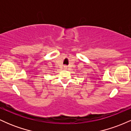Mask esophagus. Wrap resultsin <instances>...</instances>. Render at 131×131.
Returning <instances> with one entry per match:
<instances>
[{
  "mask_svg": "<svg viewBox=\"0 0 131 131\" xmlns=\"http://www.w3.org/2000/svg\"><path fill=\"white\" fill-rule=\"evenodd\" d=\"M63 69H64V70H67V67H66V66H64Z\"/></svg>",
  "mask_w": 131,
  "mask_h": 131,
  "instance_id": "1",
  "label": "esophagus"
}]
</instances>
